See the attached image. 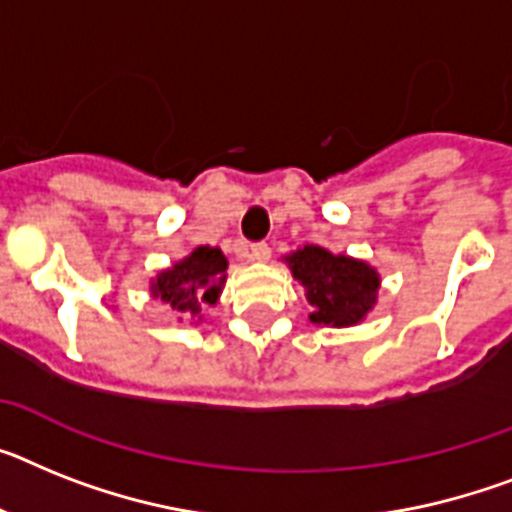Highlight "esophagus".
Masks as SVG:
<instances>
[{
    "label": "esophagus",
    "mask_w": 512,
    "mask_h": 512,
    "mask_svg": "<svg viewBox=\"0 0 512 512\" xmlns=\"http://www.w3.org/2000/svg\"><path fill=\"white\" fill-rule=\"evenodd\" d=\"M249 255H252V260H257V263H265L270 257V247L265 242H257L249 247Z\"/></svg>",
    "instance_id": "obj_1"
}]
</instances>
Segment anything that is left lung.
<instances>
[{
	"instance_id": "8db88e82",
	"label": "left lung",
	"mask_w": 512,
	"mask_h": 512,
	"mask_svg": "<svg viewBox=\"0 0 512 512\" xmlns=\"http://www.w3.org/2000/svg\"><path fill=\"white\" fill-rule=\"evenodd\" d=\"M294 281L304 286L312 307L309 322L320 328H351L367 320L380 291V273L364 260L333 255L317 244H304L283 257Z\"/></svg>"
}]
</instances>
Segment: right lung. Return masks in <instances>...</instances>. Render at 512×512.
<instances>
[{"label": "right lung", "instance_id": "obj_1", "mask_svg": "<svg viewBox=\"0 0 512 512\" xmlns=\"http://www.w3.org/2000/svg\"><path fill=\"white\" fill-rule=\"evenodd\" d=\"M229 260L221 247H195L187 257L150 278V296L161 299L179 320H203L205 307H216L226 283ZM195 322V325H197Z\"/></svg>", "mask_w": 512, "mask_h": 512}]
</instances>
